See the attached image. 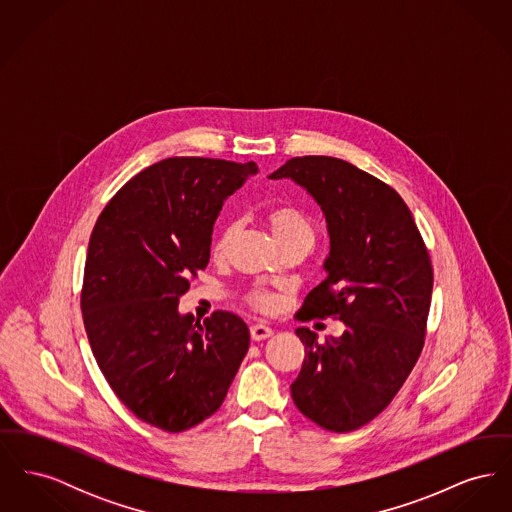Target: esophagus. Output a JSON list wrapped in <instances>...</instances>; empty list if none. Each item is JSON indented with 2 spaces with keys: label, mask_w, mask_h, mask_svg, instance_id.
I'll list each match as a JSON object with an SVG mask.
<instances>
[{
  "label": "esophagus",
  "mask_w": 512,
  "mask_h": 512,
  "mask_svg": "<svg viewBox=\"0 0 512 512\" xmlns=\"http://www.w3.org/2000/svg\"><path fill=\"white\" fill-rule=\"evenodd\" d=\"M249 334H251V340L253 341L267 340L272 336V328H268L265 324H253L249 328Z\"/></svg>",
  "instance_id": "1"
}]
</instances>
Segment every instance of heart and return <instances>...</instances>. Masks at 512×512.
Returning <instances> with one entry per match:
<instances>
[{"instance_id": "heart-1", "label": "heart", "mask_w": 512, "mask_h": 512, "mask_svg": "<svg viewBox=\"0 0 512 512\" xmlns=\"http://www.w3.org/2000/svg\"><path fill=\"white\" fill-rule=\"evenodd\" d=\"M267 222L276 238L278 244H286V242H292V240H299V238H311L315 236V230L311 226L309 219L293 205H274L272 209H268ZM234 224H228L222 232H220L217 242L213 245V257L220 259L228 245L232 242V236H234ZM251 305L257 307V309H263L267 311L272 305H274V299L268 295V293L257 292L251 295Z\"/></svg>"}]
</instances>
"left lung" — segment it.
<instances>
[{
    "label": "left lung",
    "instance_id": "obj_1",
    "mask_svg": "<svg viewBox=\"0 0 512 512\" xmlns=\"http://www.w3.org/2000/svg\"><path fill=\"white\" fill-rule=\"evenodd\" d=\"M270 178H292L315 197L328 224V276L297 318H336L340 338L318 343L295 330L305 361L293 403L330 432H353L401 390L424 347L434 270L407 203L386 182L324 155L293 157Z\"/></svg>",
    "mask_w": 512,
    "mask_h": 512
}]
</instances>
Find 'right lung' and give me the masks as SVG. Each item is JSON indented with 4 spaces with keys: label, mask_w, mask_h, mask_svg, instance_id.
Wrapping results in <instances>:
<instances>
[{
    "label": "right lung",
    "mask_w": 512,
    "mask_h": 512,
    "mask_svg": "<svg viewBox=\"0 0 512 512\" xmlns=\"http://www.w3.org/2000/svg\"><path fill=\"white\" fill-rule=\"evenodd\" d=\"M253 161L163 159L130 178L92 230L80 307L99 370L147 424L184 432L217 413L249 347L244 320L180 315L190 278L211 257L228 195Z\"/></svg>",
    "instance_id": "1"
}]
</instances>
